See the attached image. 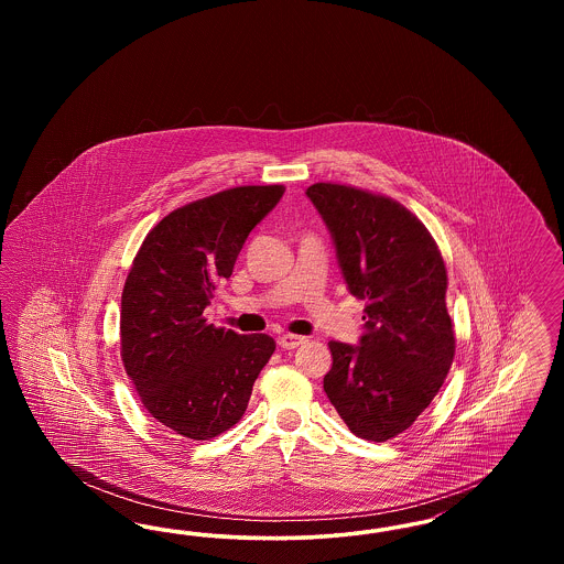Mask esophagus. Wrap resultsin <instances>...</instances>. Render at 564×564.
I'll return each mask as SVG.
<instances>
[{
    "mask_svg": "<svg viewBox=\"0 0 564 564\" xmlns=\"http://www.w3.org/2000/svg\"><path fill=\"white\" fill-rule=\"evenodd\" d=\"M304 336H295V334H281L279 338H276V343H279V347L281 349H297L300 345H304Z\"/></svg>",
    "mask_w": 564,
    "mask_h": 564,
    "instance_id": "34e87169",
    "label": "esophagus"
}]
</instances>
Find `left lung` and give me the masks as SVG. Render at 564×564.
Masks as SVG:
<instances>
[{"mask_svg":"<svg viewBox=\"0 0 564 564\" xmlns=\"http://www.w3.org/2000/svg\"><path fill=\"white\" fill-rule=\"evenodd\" d=\"M350 294L366 300L359 347L329 343L323 391L355 435L387 442L437 395L455 357L448 276L430 230L393 198L313 184Z\"/></svg>","mask_w":564,"mask_h":564,"instance_id":"left-lung-1","label":"left lung"}]
</instances>
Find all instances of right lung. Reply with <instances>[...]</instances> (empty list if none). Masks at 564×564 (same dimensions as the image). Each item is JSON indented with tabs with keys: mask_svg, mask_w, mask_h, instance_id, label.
<instances>
[{
	"mask_svg": "<svg viewBox=\"0 0 564 564\" xmlns=\"http://www.w3.org/2000/svg\"><path fill=\"white\" fill-rule=\"evenodd\" d=\"M283 192L241 186L194 200L162 217L134 256L120 311L122 364L143 408L189 440L241 421L274 352L267 334L215 327L203 311Z\"/></svg>",
	"mask_w": 564,
	"mask_h": 564,
	"instance_id": "1",
	"label": "right lung"
}]
</instances>
